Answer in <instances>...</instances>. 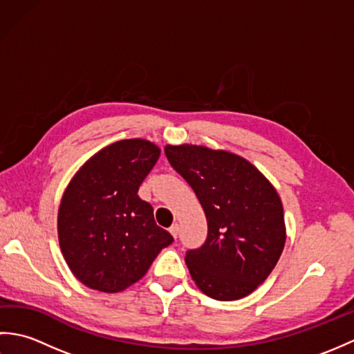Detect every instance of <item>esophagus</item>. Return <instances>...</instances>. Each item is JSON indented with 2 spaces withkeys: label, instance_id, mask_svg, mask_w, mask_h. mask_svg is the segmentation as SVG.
Segmentation results:
<instances>
[{
  "label": "esophagus",
  "instance_id": "obj_1",
  "mask_svg": "<svg viewBox=\"0 0 354 354\" xmlns=\"http://www.w3.org/2000/svg\"><path fill=\"white\" fill-rule=\"evenodd\" d=\"M169 231H170V234L176 239V237H178V234H179V227H178V223H173L171 227L169 228Z\"/></svg>",
  "mask_w": 354,
  "mask_h": 354
}]
</instances>
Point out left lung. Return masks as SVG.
I'll use <instances>...</instances> for the list:
<instances>
[{
	"label": "left lung",
	"mask_w": 354,
	"mask_h": 354,
	"mask_svg": "<svg viewBox=\"0 0 354 354\" xmlns=\"http://www.w3.org/2000/svg\"><path fill=\"white\" fill-rule=\"evenodd\" d=\"M170 165L196 193L208 234L185 254L193 281L219 301L250 295L272 272L286 227L274 185L245 158L204 146H165Z\"/></svg>",
	"instance_id": "1"
}]
</instances>
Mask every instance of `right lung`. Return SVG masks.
<instances>
[{
  "mask_svg": "<svg viewBox=\"0 0 354 354\" xmlns=\"http://www.w3.org/2000/svg\"><path fill=\"white\" fill-rule=\"evenodd\" d=\"M160 153L147 140L117 141L89 158L66 187L57 214L59 245L88 288L124 290L173 242L156 225L152 205L138 196Z\"/></svg>",
  "mask_w": 354,
  "mask_h": 354,
  "instance_id": "right-lung-1",
  "label": "right lung"
}]
</instances>
